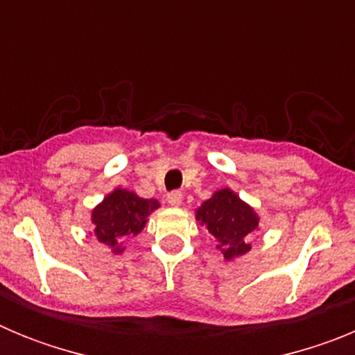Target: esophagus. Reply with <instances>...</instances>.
<instances>
[{
  "mask_svg": "<svg viewBox=\"0 0 355 355\" xmlns=\"http://www.w3.org/2000/svg\"><path fill=\"white\" fill-rule=\"evenodd\" d=\"M167 202L171 206H174V208H178V206H181V202H183V193H181V192H171L167 196Z\"/></svg>",
  "mask_w": 355,
  "mask_h": 355,
  "instance_id": "34e87169",
  "label": "esophagus"
}]
</instances>
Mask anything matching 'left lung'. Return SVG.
<instances>
[{
    "label": "left lung",
    "instance_id": "obj_1",
    "mask_svg": "<svg viewBox=\"0 0 355 355\" xmlns=\"http://www.w3.org/2000/svg\"><path fill=\"white\" fill-rule=\"evenodd\" d=\"M196 220L215 238L225 261H233L252 249L250 236L259 229V215L231 188L216 190L196 209Z\"/></svg>",
    "mask_w": 355,
    "mask_h": 355
}]
</instances>
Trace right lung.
Listing matches in <instances>:
<instances>
[{"label":"right lung","instance_id":"add662e5","mask_svg":"<svg viewBox=\"0 0 355 355\" xmlns=\"http://www.w3.org/2000/svg\"><path fill=\"white\" fill-rule=\"evenodd\" d=\"M159 208L156 199H144L128 188L117 187L92 209L90 236L108 247L112 254L124 252V240L146 227L147 216Z\"/></svg>","mask_w":355,"mask_h":355}]
</instances>
